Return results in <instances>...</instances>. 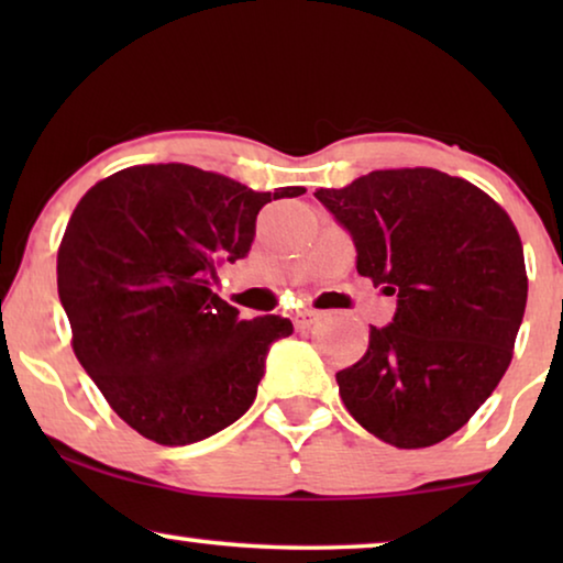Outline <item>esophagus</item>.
<instances>
[{
  "instance_id": "1",
  "label": "esophagus",
  "mask_w": 563,
  "mask_h": 563,
  "mask_svg": "<svg viewBox=\"0 0 563 563\" xmlns=\"http://www.w3.org/2000/svg\"><path fill=\"white\" fill-rule=\"evenodd\" d=\"M314 320H318V312H314V310H305V312H297V314H295V325H297L299 330L310 328Z\"/></svg>"
}]
</instances>
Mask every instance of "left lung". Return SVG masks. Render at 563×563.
Segmentation results:
<instances>
[{"mask_svg":"<svg viewBox=\"0 0 563 563\" xmlns=\"http://www.w3.org/2000/svg\"><path fill=\"white\" fill-rule=\"evenodd\" d=\"M314 197L351 233L358 274L397 295L395 320L335 374L345 410L397 449L445 441L512 361L528 299L518 228L487 191L426 166Z\"/></svg>","mask_w":563,"mask_h":563,"instance_id":"1","label":"left lung"}]
</instances>
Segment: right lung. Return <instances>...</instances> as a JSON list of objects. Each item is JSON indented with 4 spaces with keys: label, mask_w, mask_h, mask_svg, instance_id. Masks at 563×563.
Returning a JSON list of instances; mask_svg holds the SVG:
<instances>
[{
    "label": "right lung",
    "mask_w": 563,
    "mask_h": 563,
    "mask_svg": "<svg viewBox=\"0 0 563 563\" xmlns=\"http://www.w3.org/2000/svg\"><path fill=\"white\" fill-rule=\"evenodd\" d=\"M299 195L148 164L79 199L58 245V297L79 364L143 438L197 443L253 405L268 345L291 335V322L241 320L210 284L251 251L261 207Z\"/></svg>",
    "instance_id": "add662e5"
}]
</instances>
